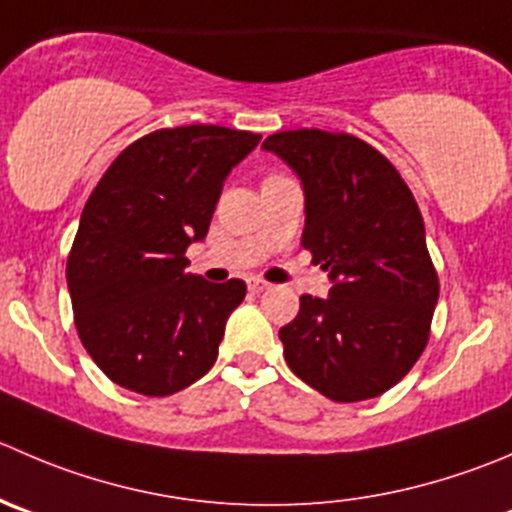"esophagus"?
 Instances as JSON below:
<instances>
[{
    "label": "esophagus",
    "instance_id": "esophagus-1",
    "mask_svg": "<svg viewBox=\"0 0 512 512\" xmlns=\"http://www.w3.org/2000/svg\"><path fill=\"white\" fill-rule=\"evenodd\" d=\"M247 287H250V292H265L270 285H267L265 280H260V277H252V280L247 282Z\"/></svg>",
    "mask_w": 512,
    "mask_h": 512
}]
</instances>
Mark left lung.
Instances as JSON below:
<instances>
[{"mask_svg":"<svg viewBox=\"0 0 512 512\" xmlns=\"http://www.w3.org/2000/svg\"><path fill=\"white\" fill-rule=\"evenodd\" d=\"M262 147L300 177L302 247L332 282L280 327L287 365L335 403L377 398L423 355L438 305L418 202L388 157L345 132H275Z\"/></svg>","mask_w":512,"mask_h":512,"instance_id":"1","label":"left lung"}]
</instances>
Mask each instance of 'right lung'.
Returning <instances> with one entry per match:
<instances>
[{"label":"right lung","mask_w":512,"mask_h":512,"mask_svg":"<svg viewBox=\"0 0 512 512\" xmlns=\"http://www.w3.org/2000/svg\"><path fill=\"white\" fill-rule=\"evenodd\" d=\"M262 137L217 124L157 130L109 165L67 260L74 325L89 357L132 393L165 398L217 360L247 285L190 275L222 185Z\"/></svg>","instance_id":"obj_1"}]
</instances>
